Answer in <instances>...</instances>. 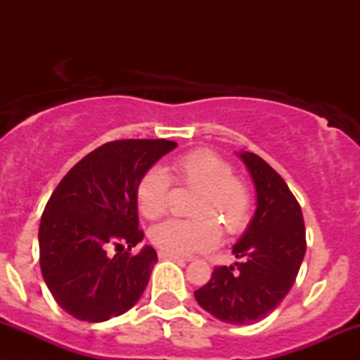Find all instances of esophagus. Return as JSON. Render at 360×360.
Listing matches in <instances>:
<instances>
[{"label": "esophagus", "mask_w": 360, "mask_h": 360, "mask_svg": "<svg viewBox=\"0 0 360 360\" xmlns=\"http://www.w3.org/2000/svg\"><path fill=\"white\" fill-rule=\"evenodd\" d=\"M159 257L160 259H171V260H184L183 257H179V255L169 254V252H164V250H159Z\"/></svg>", "instance_id": "1"}]
</instances>
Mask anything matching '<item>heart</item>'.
Returning <instances> with one entry per match:
<instances>
[{
    "instance_id": "heart-1",
    "label": "heart",
    "mask_w": 360,
    "mask_h": 360,
    "mask_svg": "<svg viewBox=\"0 0 360 360\" xmlns=\"http://www.w3.org/2000/svg\"><path fill=\"white\" fill-rule=\"evenodd\" d=\"M172 179L179 186L200 189L193 214L196 220H167L152 226L148 238L157 249L174 255L212 250L226 233L245 230L250 220V191L235 177V169L212 150H193L172 164ZM172 179L162 167H150L137 184V205L148 220L167 213L172 198Z\"/></svg>"
}]
</instances>
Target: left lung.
<instances>
[{
	"label": "left lung",
	"instance_id": "obj_1",
	"mask_svg": "<svg viewBox=\"0 0 360 360\" xmlns=\"http://www.w3.org/2000/svg\"><path fill=\"white\" fill-rule=\"evenodd\" d=\"M238 157L257 194L254 218L232 250L240 262L214 267L194 298L225 323L249 325L286 298L307 252V233L301 206L283 177L257 154L242 152Z\"/></svg>",
	"mask_w": 360,
	"mask_h": 360
}]
</instances>
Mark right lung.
<instances>
[{"label":"right lung","instance_id":"right-lung-1","mask_svg":"<svg viewBox=\"0 0 360 360\" xmlns=\"http://www.w3.org/2000/svg\"><path fill=\"white\" fill-rule=\"evenodd\" d=\"M176 147L164 139L108 142L82 157L53 189L40 220V269L71 316L106 321L142 296L157 252L146 245L130 254L143 238L135 191L143 172Z\"/></svg>","mask_w":360,"mask_h":360}]
</instances>
